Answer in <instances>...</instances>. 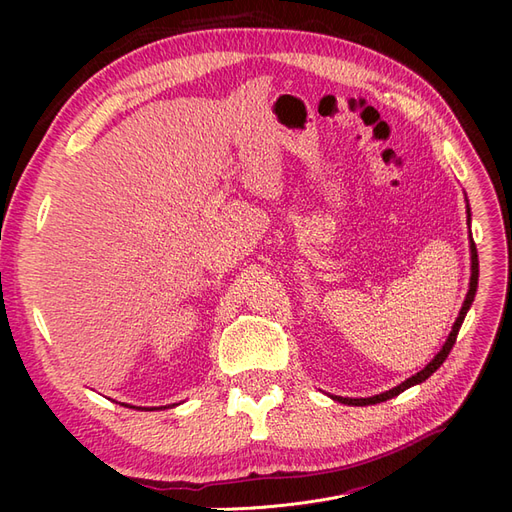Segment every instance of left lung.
<instances>
[{
    "label": "left lung",
    "mask_w": 512,
    "mask_h": 512,
    "mask_svg": "<svg viewBox=\"0 0 512 512\" xmlns=\"http://www.w3.org/2000/svg\"><path fill=\"white\" fill-rule=\"evenodd\" d=\"M466 200H468V198H466ZM466 213H468V226H470V222H472V218H470V205H466ZM470 260H472V269H470L472 273H470V288H468V294H466V301H463V305H461V309H459V316H457V320H455V324H453L451 333H448L444 346L440 348V352H438L436 356H433V359H431L421 371H416V374H414L412 378H408V380H404L401 384H397L395 389H389V391H384V393L374 395V397H361V399L356 397V399H352V397L331 395V399L339 401V404H346V406H374V404H380V401L397 397L399 393H404L406 389H410V386H416V384L425 382V380L433 374V371H436V369L446 361L448 352H451V348L455 346V339H457V333H459L461 324H463V318H466L468 309L472 307V301H474V294H476V288H478V254H476V245H474V239H472V232H470Z\"/></svg>",
    "instance_id": "8db88e82"
}]
</instances>
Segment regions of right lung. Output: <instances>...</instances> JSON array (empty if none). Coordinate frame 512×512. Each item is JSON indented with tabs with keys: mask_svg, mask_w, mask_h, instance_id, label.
<instances>
[{
	"mask_svg": "<svg viewBox=\"0 0 512 512\" xmlns=\"http://www.w3.org/2000/svg\"><path fill=\"white\" fill-rule=\"evenodd\" d=\"M121 406H126V408H134V406H128V404H121ZM173 406H177V404H173ZM166 408V406H164ZM138 410H141V408H138ZM143 410H158V408H143Z\"/></svg>",
	"mask_w": 512,
	"mask_h": 512,
	"instance_id": "obj_1",
	"label": "right lung"
}]
</instances>
